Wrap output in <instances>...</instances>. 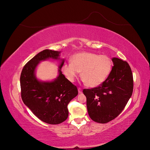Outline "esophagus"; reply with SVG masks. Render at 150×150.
<instances>
[{
    "instance_id": "34e87169",
    "label": "esophagus",
    "mask_w": 150,
    "mask_h": 150,
    "mask_svg": "<svg viewBox=\"0 0 150 150\" xmlns=\"http://www.w3.org/2000/svg\"><path fill=\"white\" fill-rule=\"evenodd\" d=\"M78 93H82V89H81V88H78Z\"/></svg>"
}]
</instances>
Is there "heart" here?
<instances>
[{
  "label": "heart",
  "mask_w": 150,
  "mask_h": 150,
  "mask_svg": "<svg viewBox=\"0 0 150 150\" xmlns=\"http://www.w3.org/2000/svg\"><path fill=\"white\" fill-rule=\"evenodd\" d=\"M112 66L111 58L106 55L82 52L74 54L71 58V62L62 66V71L71 82H74L81 71L84 82L90 87H96L108 78Z\"/></svg>",
  "instance_id": "obj_1"
}]
</instances>
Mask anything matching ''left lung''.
<instances>
[{
	"instance_id": "obj_1",
	"label": "left lung",
	"mask_w": 150,
	"mask_h": 150,
	"mask_svg": "<svg viewBox=\"0 0 150 150\" xmlns=\"http://www.w3.org/2000/svg\"><path fill=\"white\" fill-rule=\"evenodd\" d=\"M113 66L105 81L96 88L83 89L91 119L99 123L114 120L124 110L133 90V77L128 63L112 59Z\"/></svg>"
}]
</instances>
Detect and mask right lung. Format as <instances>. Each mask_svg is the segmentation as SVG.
I'll list each match as a JSON object with an SVG mask.
<instances>
[{"mask_svg":"<svg viewBox=\"0 0 150 150\" xmlns=\"http://www.w3.org/2000/svg\"><path fill=\"white\" fill-rule=\"evenodd\" d=\"M60 51L45 49L35 55L22 69L21 97L24 103L39 120L50 125H58L68 117L67 105L78 94V88L62 74L64 60L59 66V75L52 81H41L35 76L39 63L53 59H59Z\"/></svg>","mask_w":150,"mask_h":150,"instance_id":"1","label":"right lung"}]
</instances>
